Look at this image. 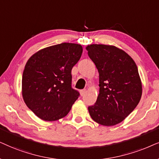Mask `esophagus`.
I'll use <instances>...</instances> for the list:
<instances>
[{
    "mask_svg": "<svg viewBox=\"0 0 159 159\" xmlns=\"http://www.w3.org/2000/svg\"><path fill=\"white\" fill-rule=\"evenodd\" d=\"M86 92V89H83V90H81L80 91V93H81V96H84V94H85V93Z\"/></svg>",
    "mask_w": 159,
    "mask_h": 159,
    "instance_id": "esophagus-1",
    "label": "esophagus"
}]
</instances>
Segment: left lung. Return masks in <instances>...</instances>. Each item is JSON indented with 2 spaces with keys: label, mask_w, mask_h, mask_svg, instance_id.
<instances>
[{
  "label": "left lung",
  "mask_w": 159,
  "mask_h": 159,
  "mask_svg": "<svg viewBox=\"0 0 159 159\" xmlns=\"http://www.w3.org/2000/svg\"><path fill=\"white\" fill-rule=\"evenodd\" d=\"M88 55L99 73V94L89 106L91 117L103 126H114L125 119L138 105L142 84L134 61L113 46L92 44Z\"/></svg>",
  "instance_id": "1"
}]
</instances>
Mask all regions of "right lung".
<instances>
[{"instance_id":"add662e5","label":"right lung","mask_w":159,"mask_h":159,"mask_svg":"<svg viewBox=\"0 0 159 159\" xmlns=\"http://www.w3.org/2000/svg\"><path fill=\"white\" fill-rule=\"evenodd\" d=\"M82 52L79 44L62 43L40 50L27 61L22 74V97L38 117L52 121L70 111L80 96L72 88L71 70Z\"/></svg>"}]
</instances>
